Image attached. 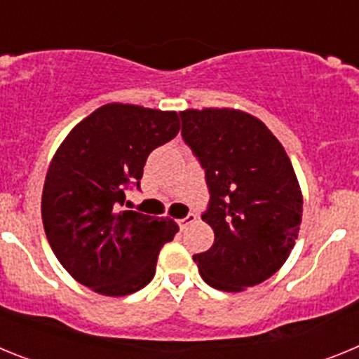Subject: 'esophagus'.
<instances>
[{
  "label": "esophagus",
  "instance_id": "1",
  "mask_svg": "<svg viewBox=\"0 0 359 359\" xmlns=\"http://www.w3.org/2000/svg\"><path fill=\"white\" fill-rule=\"evenodd\" d=\"M194 221H196V214H189L187 217L180 219V221H177V224H180V228H182V230H185V228L189 226L190 223H194Z\"/></svg>",
  "mask_w": 359,
  "mask_h": 359
}]
</instances>
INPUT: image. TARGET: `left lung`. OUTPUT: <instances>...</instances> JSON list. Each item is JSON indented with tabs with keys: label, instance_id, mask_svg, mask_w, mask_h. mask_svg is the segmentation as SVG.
<instances>
[{
	"label": "left lung",
	"instance_id": "1",
	"mask_svg": "<svg viewBox=\"0 0 359 359\" xmlns=\"http://www.w3.org/2000/svg\"><path fill=\"white\" fill-rule=\"evenodd\" d=\"M182 136L207 174L203 221L214 244L194 255L215 290L243 291L277 273L302 223V190L280 142L257 116L230 107L185 109Z\"/></svg>",
	"mask_w": 359,
	"mask_h": 359
}]
</instances>
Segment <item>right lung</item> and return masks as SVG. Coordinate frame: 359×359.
Returning <instances> with one entry per match:
<instances>
[{
    "mask_svg": "<svg viewBox=\"0 0 359 359\" xmlns=\"http://www.w3.org/2000/svg\"><path fill=\"white\" fill-rule=\"evenodd\" d=\"M180 133L176 111L106 104L75 126L50 161L41 199L46 239L62 268L106 297L142 290L158 253L180 226L169 217L122 210L140 187L151 151Z\"/></svg>",
    "mask_w": 359,
    "mask_h": 359,
    "instance_id": "obj_1",
    "label": "right lung"
}]
</instances>
